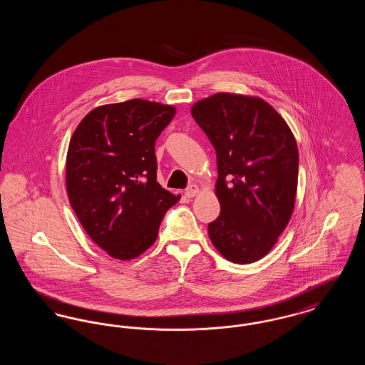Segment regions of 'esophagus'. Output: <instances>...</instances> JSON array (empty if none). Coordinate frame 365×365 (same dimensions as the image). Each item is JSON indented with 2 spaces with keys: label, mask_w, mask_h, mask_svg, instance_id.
Here are the masks:
<instances>
[{
  "label": "esophagus",
  "mask_w": 365,
  "mask_h": 365,
  "mask_svg": "<svg viewBox=\"0 0 365 365\" xmlns=\"http://www.w3.org/2000/svg\"><path fill=\"white\" fill-rule=\"evenodd\" d=\"M198 192H200L198 186H197V185H190V186L186 189V191H185V195H186L187 198H192V197H195Z\"/></svg>",
  "instance_id": "obj_1"
}]
</instances>
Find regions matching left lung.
I'll list each match as a JSON object with an SVG mask.
<instances>
[{"mask_svg":"<svg viewBox=\"0 0 365 365\" xmlns=\"http://www.w3.org/2000/svg\"><path fill=\"white\" fill-rule=\"evenodd\" d=\"M216 150L219 217L208 234L220 255L250 264L269 253L293 215L298 183L294 135L260 97L216 93L191 106Z\"/></svg>","mask_w":365,"mask_h":365,"instance_id":"obj_1","label":"left lung"}]
</instances>
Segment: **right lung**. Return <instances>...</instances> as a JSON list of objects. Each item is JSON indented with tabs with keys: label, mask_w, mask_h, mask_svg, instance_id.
Masks as SVG:
<instances>
[{
	"label": "right lung",
	"mask_w": 365,
	"mask_h": 365,
	"mask_svg": "<svg viewBox=\"0 0 365 365\" xmlns=\"http://www.w3.org/2000/svg\"><path fill=\"white\" fill-rule=\"evenodd\" d=\"M173 105L134 98L90 110L75 128L66 163L70 204L87 235L118 260L157 240L165 212L180 200L157 182L155 142Z\"/></svg>",
	"instance_id": "obj_1"
}]
</instances>
